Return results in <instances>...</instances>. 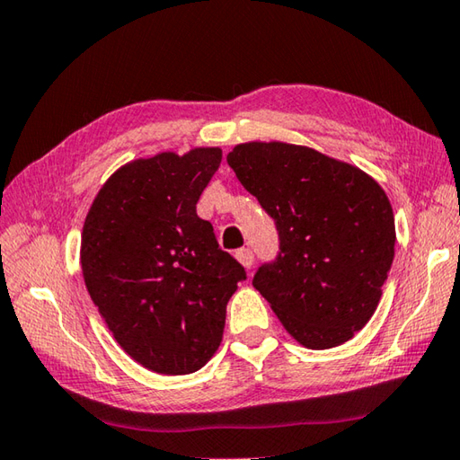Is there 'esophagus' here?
Instances as JSON below:
<instances>
[{"instance_id": "esophagus-1", "label": "esophagus", "mask_w": 460, "mask_h": 460, "mask_svg": "<svg viewBox=\"0 0 460 460\" xmlns=\"http://www.w3.org/2000/svg\"><path fill=\"white\" fill-rule=\"evenodd\" d=\"M235 257H237V261L245 267V270H252V265H253V252L252 249H237V253H235Z\"/></svg>"}]
</instances>
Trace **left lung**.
Masks as SVG:
<instances>
[{
  "mask_svg": "<svg viewBox=\"0 0 460 460\" xmlns=\"http://www.w3.org/2000/svg\"><path fill=\"white\" fill-rule=\"evenodd\" d=\"M227 163L279 235V253L259 267L253 288L302 346L354 338L378 307L394 259V213L382 187L297 145H237Z\"/></svg>",
  "mask_w": 460,
  "mask_h": 460,
  "instance_id": "8db88e82",
  "label": "left lung"
}]
</instances>
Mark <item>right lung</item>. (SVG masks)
I'll list each match as a JSON object with an SVG mask.
<instances>
[{"instance_id":"add662e5","label":"right lung","mask_w":460,"mask_h":460,"mask_svg":"<svg viewBox=\"0 0 460 460\" xmlns=\"http://www.w3.org/2000/svg\"><path fill=\"white\" fill-rule=\"evenodd\" d=\"M221 158L215 146L138 158L104 182L86 215L80 263L92 302L124 352L158 374L211 360L247 278L197 215Z\"/></svg>"}]
</instances>
